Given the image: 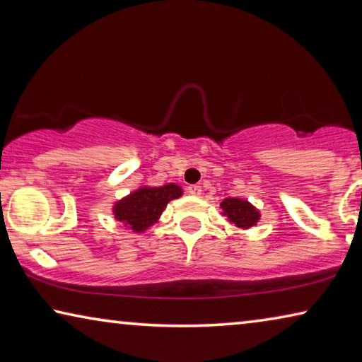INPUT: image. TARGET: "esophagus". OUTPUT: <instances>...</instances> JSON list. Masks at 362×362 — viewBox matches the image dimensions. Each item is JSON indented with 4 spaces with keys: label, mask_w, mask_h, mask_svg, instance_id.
<instances>
[{
    "label": "esophagus",
    "mask_w": 362,
    "mask_h": 362,
    "mask_svg": "<svg viewBox=\"0 0 362 362\" xmlns=\"http://www.w3.org/2000/svg\"><path fill=\"white\" fill-rule=\"evenodd\" d=\"M187 189H188V193L193 194V196H199L201 194V187L199 185H189Z\"/></svg>",
    "instance_id": "obj_1"
}]
</instances>
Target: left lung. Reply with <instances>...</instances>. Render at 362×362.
Segmentation results:
<instances>
[{"label":"left lung","mask_w":362,"mask_h":362,"mask_svg":"<svg viewBox=\"0 0 362 362\" xmlns=\"http://www.w3.org/2000/svg\"><path fill=\"white\" fill-rule=\"evenodd\" d=\"M220 207L223 209V216H226L233 225L243 230L254 226L260 218V212L247 201L240 198H226L220 203Z\"/></svg>","instance_id":"8db88e82"}]
</instances>
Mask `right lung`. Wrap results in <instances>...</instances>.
Returning a JSON list of instances; mask_svg holds the SVG:
<instances>
[{
    "label": "right lung",
    "mask_w": 362,
    "mask_h": 362,
    "mask_svg": "<svg viewBox=\"0 0 362 362\" xmlns=\"http://www.w3.org/2000/svg\"><path fill=\"white\" fill-rule=\"evenodd\" d=\"M182 188L175 183L164 187H142L127 194L113 206L115 218L127 230L142 233L158 222L169 201L182 196Z\"/></svg>",
    "instance_id": "add662e5"
}]
</instances>
